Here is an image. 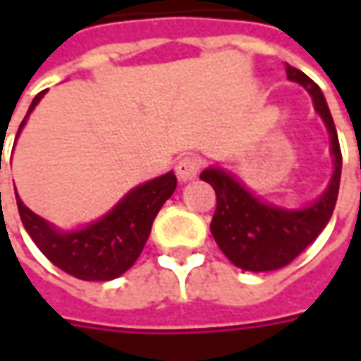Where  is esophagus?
<instances>
[{"label": "esophagus", "instance_id": "34e87169", "mask_svg": "<svg viewBox=\"0 0 361 361\" xmlns=\"http://www.w3.org/2000/svg\"><path fill=\"white\" fill-rule=\"evenodd\" d=\"M201 171V160L197 157H185L176 162V174L180 180H192Z\"/></svg>", "mask_w": 361, "mask_h": 361}]
</instances>
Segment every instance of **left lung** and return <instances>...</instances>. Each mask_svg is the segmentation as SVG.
Masks as SVG:
<instances>
[{"mask_svg": "<svg viewBox=\"0 0 361 361\" xmlns=\"http://www.w3.org/2000/svg\"><path fill=\"white\" fill-rule=\"evenodd\" d=\"M287 80L298 82L310 92L315 112L329 132L334 157V174L327 188L303 209H285L255 197L235 174L225 169H204L201 178L215 188L216 209L211 221V233L219 249L233 265L245 271L281 269L312 245L326 229L336 209L341 176V150L336 124L319 86L298 68L287 66Z\"/></svg>", "mask_w": 361, "mask_h": 361, "instance_id": "8db88e82", "label": "left lung"}]
</instances>
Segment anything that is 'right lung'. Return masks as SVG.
<instances>
[{
    "mask_svg": "<svg viewBox=\"0 0 361 361\" xmlns=\"http://www.w3.org/2000/svg\"><path fill=\"white\" fill-rule=\"evenodd\" d=\"M44 94L46 92H39L34 98L25 118L21 120L18 136ZM174 188V173L157 176L126 192L116 207L98 221L74 231L56 229L46 219L30 211L18 192L16 201L27 235L56 267L84 281H110L130 269L142 253L152 221L166 199H171Z\"/></svg>",
    "mask_w": 361,
    "mask_h": 361,
    "instance_id": "1",
    "label": "right lung"
}]
</instances>
